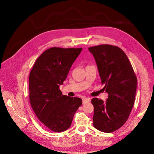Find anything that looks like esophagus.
<instances>
[{"label": "esophagus", "mask_w": 154, "mask_h": 154, "mask_svg": "<svg viewBox=\"0 0 154 154\" xmlns=\"http://www.w3.org/2000/svg\"><path fill=\"white\" fill-rule=\"evenodd\" d=\"M91 101V98L89 97H85L84 99H82V102L83 103H87V102H89Z\"/></svg>", "instance_id": "esophagus-1"}]
</instances>
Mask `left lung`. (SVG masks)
Segmentation results:
<instances>
[{"label": "left lung", "mask_w": 154, "mask_h": 154, "mask_svg": "<svg viewBox=\"0 0 154 154\" xmlns=\"http://www.w3.org/2000/svg\"><path fill=\"white\" fill-rule=\"evenodd\" d=\"M97 66L106 102L93 98L94 127L113 132L127 120L134 104L137 79L124 52L117 46L103 44L88 48Z\"/></svg>", "instance_id": "obj_1"}]
</instances>
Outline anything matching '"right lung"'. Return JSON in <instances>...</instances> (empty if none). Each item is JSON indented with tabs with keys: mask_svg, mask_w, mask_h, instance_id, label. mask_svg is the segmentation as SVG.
Listing matches in <instances>:
<instances>
[{
	"mask_svg": "<svg viewBox=\"0 0 154 154\" xmlns=\"http://www.w3.org/2000/svg\"><path fill=\"white\" fill-rule=\"evenodd\" d=\"M82 48L52 47L36 60L29 75V100L38 120L50 131L62 132L70 127L80 98L63 95L59 86Z\"/></svg>",
	"mask_w": 154,
	"mask_h": 154,
	"instance_id": "right-lung-1",
	"label": "right lung"
}]
</instances>
